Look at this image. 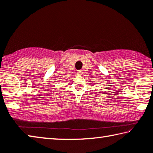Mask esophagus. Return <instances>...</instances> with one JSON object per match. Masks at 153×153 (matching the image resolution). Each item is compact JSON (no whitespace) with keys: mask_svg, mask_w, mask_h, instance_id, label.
I'll return each mask as SVG.
<instances>
[{"mask_svg":"<svg viewBox=\"0 0 153 153\" xmlns=\"http://www.w3.org/2000/svg\"><path fill=\"white\" fill-rule=\"evenodd\" d=\"M82 74V70H79V71H77V72H76V74L78 75V76H81Z\"/></svg>","mask_w":153,"mask_h":153,"instance_id":"obj_1","label":"esophagus"}]
</instances>
